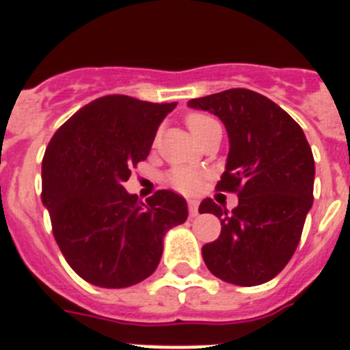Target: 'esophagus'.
I'll return each instance as SVG.
<instances>
[{"label": "esophagus", "mask_w": 350, "mask_h": 350, "mask_svg": "<svg viewBox=\"0 0 350 350\" xmlns=\"http://www.w3.org/2000/svg\"><path fill=\"white\" fill-rule=\"evenodd\" d=\"M187 205H189V215H191V217H196V215H198V205H200V203H198V200H189V203H187Z\"/></svg>", "instance_id": "esophagus-1"}]
</instances>
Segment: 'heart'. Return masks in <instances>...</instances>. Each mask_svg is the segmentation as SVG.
<instances>
[{"mask_svg":"<svg viewBox=\"0 0 350 350\" xmlns=\"http://www.w3.org/2000/svg\"><path fill=\"white\" fill-rule=\"evenodd\" d=\"M215 120L210 119L208 116H203V113H189L187 116V126H189L191 133L198 135V133L205 129L206 126L213 124ZM202 173L196 172L193 168H184V166H178V168H173L168 175V182L172 187H175L180 193H194V191L202 185Z\"/></svg>","mask_w":350,"mask_h":350,"instance_id":"obj_1","label":"heart"}]
</instances>
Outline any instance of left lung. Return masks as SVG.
<instances>
[{"label": "left lung", "mask_w": 350, "mask_h": 350, "mask_svg": "<svg viewBox=\"0 0 350 350\" xmlns=\"http://www.w3.org/2000/svg\"><path fill=\"white\" fill-rule=\"evenodd\" d=\"M222 120L230 152L217 189L237 191L231 212L206 198L200 213L221 219V234L203 245L206 268L234 286H259L295 254L314 202L315 165L305 133L267 96L230 89L187 103Z\"/></svg>", "instance_id": "obj_1"}]
</instances>
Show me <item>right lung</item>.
I'll return each mask as SVG.
<instances>
[{"mask_svg":"<svg viewBox=\"0 0 350 350\" xmlns=\"http://www.w3.org/2000/svg\"><path fill=\"white\" fill-rule=\"evenodd\" d=\"M177 103L110 94L82 107L61 126L42 163V202L64 259L98 287L119 289L156 271L163 238L187 219L173 191L140 202L124 189L147 159L156 131Z\"/></svg>","mask_w":350,"mask_h":350,"instance_id":"right-lung-1","label":"right lung"}]
</instances>
